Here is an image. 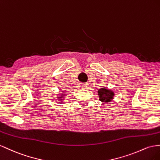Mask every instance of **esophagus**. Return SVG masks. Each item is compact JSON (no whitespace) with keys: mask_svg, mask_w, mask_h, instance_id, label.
<instances>
[{"mask_svg":"<svg viewBox=\"0 0 160 160\" xmlns=\"http://www.w3.org/2000/svg\"><path fill=\"white\" fill-rule=\"evenodd\" d=\"M80 88L82 89H86V88H87V86H86V84H81L80 85Z\"/></svg>","mask_w":160,"mask_h":160,"instance_id":"obj_1","label":"esophagus"}]
</instances>
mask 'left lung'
Wrapping results in <instances>:
<instances>
[{
  "mask_svg": "<svg viewBox=\"0 0 160 160\" xmlns=\"http://www.w3.org/2000/svg\"><path fill=\"white\" fill-rule=\"evenodd\" d=\"M98 95L100 101L104 103H108L112 101L115 96V92L111 89H108L106 87H102L98 89Z\"/></svg>",
  "mask_w": 160,
  "mask_h": 160,
  "instance_id": "8db88e82",
  "label": "left lung"
}]
</instances>
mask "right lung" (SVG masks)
Returning <instances> with one entry per match:
<instances>
[{"label":"right lung","mask_w":160,"mask_h":160,"mask_svg":"<svg viewBox=\"0 0 160 160\" xmlns=\"http://www.w3.org/2000/svg\"><path fill=\"white\" fill-rule=\"evenodd\" d=\"M66 97V94L62 92V94H60V95L58 96L57 100H58V101H60L59 102H64L63 101H64Z\"/></svg>","instance_id":"obj_1"}]
</instances>
